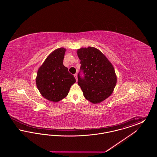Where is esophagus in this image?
Here are the masks:
<instances>
[{"label": "esophagus", "instance_id": "obj_1", "mask_svg": "<svg viewBox=\"0 0 157 157\" xmlns=\"http://www.w3.org/2000/svg\"><path fill=\"white\" fill-rule=\"evenodd\" d=\"M74 76H75V79H76V81H78V75L76 74H75Z\"/></svg>", "mask_w": 157, "mask_h": 157}]
</instances>
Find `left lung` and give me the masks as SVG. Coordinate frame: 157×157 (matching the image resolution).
Returning a JSON list of instances; mask_svg holds the SVG:
<instances>
[{
	"label": "left lung",
	"instance_id": "8db88e82",
	"mask_svg": "<svg viewBox=\"0 0 157 157\" xmlns=\"http://www.w3.org/2000/svg\"><path fill=\"white\" fill-rule=\"evenodd\" d=\"M81 60L78 83L85 98L97 104L109 97L117 83V76L111 63L94 47L81 48L77 51Z\"/></svg>",
	"mask_w": 157,
	"mask_h": 157
}]
</instances>
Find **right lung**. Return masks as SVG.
<instances>
[{"label":"right lung","instance_id":"add662e5","mask_svg":"<svg viewBox=\"0 0 157 157\" xmlns=\"http://www.w3.org/2000/svg\"><path fill=\"white\" fill-rule=\"evenodd\" d=\"M66 49L59 48L51 53L37 71L36 83L44 97L54 102H58L68 94L75 77L63 64Z\"/></svg>","mask_w":157,"mask_h":157}]
</instances>
